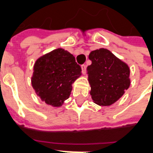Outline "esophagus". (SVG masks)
I'll list each match as a JSON object with an SVG mask.
<instances>
[{
  "label": "esophagus",
  "instance_id": "1",
  "mask_svg": "<svg viewBox=\"0 0 153 153\" xmlns=\"http://www.w3.org/2000/svg\"><path fill=\"white\" fill-rule=\"evenodd\" d=\"M81 69H82V73H83V74H86V69H87L86 65H81Z\"/></svg>",
  "mask_w": 153,
  "mask_h": 153
}]
</instances>
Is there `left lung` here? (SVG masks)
Wrapping results in <instances>:
<instances>
[{"label":"left lung","instance_id":"obj_1","mask_svg":"<svg viewBox=\"0 0 153 153\" xmlns=\"http://www.w3.org/2000/svg\"><path fill=\"white\" fill-rule=\"evenodd\" d=\"M89 59L92 64L87 68V74L92 98L99 106H110L130 85L128 66L104 48L93 51Z\"/></svg>","mask_w":153,"mask_h":153}]
</instances>
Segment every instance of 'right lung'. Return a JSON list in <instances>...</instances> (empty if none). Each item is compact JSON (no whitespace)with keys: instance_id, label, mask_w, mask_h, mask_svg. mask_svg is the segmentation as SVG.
Listing matches in <instances>:
<instances>
[{"instance_id":"obj_1","label":"right lung","mask_w":153,"mask_h":153,"mask_svg":"<svg viewBox=\"0 0 153 153\" xmlns=\"http://www.w3.org/2000/svg\"><path fill=\"white\" fill-rule=\"evenodd\" d=\"M32 85L43 102L60 106L70 97L72 83L81 75V67L72 54L61 48L37 60Z\"/></svg>"}]
</instances>
